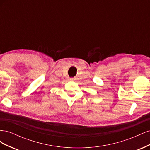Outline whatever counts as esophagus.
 Instances as JSON below:
<instances>
[{
	"label": "esophagus",
	"instance_id": "obj_1",
	"mask_svg": "<svg viewBox=\"0 0 150 150\" xmlns=\"http://www.w3.org/2000/svg\"><path fill=\"white\" fill-rule=\"evenodd\" d=\"M69 80H71V81H73V80H74V78H69Z\"/></svg>",
	"mask_w": 150,
	"mask_h": 150
}]
</instances>
